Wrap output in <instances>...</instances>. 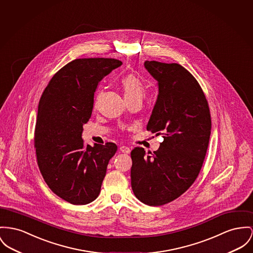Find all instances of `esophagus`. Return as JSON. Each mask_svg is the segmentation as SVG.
<instances>
[{
    "instance_id": "34e87169",
    "label": "esophagus",
    "mask_w": 253,
    "mask_h": 253,
    "mask_svg": "<svg viewBox=\"0 0 253 253\" xmlns=\"http://www.w3.org/2000/svg\"><path fill=\"white\" fill-rule=\"evenodd\" d=\"M120 151L123 152V153H129L130 152V149L128 147L122 146V147H120Z\"/></svg>"
}]
</instances>
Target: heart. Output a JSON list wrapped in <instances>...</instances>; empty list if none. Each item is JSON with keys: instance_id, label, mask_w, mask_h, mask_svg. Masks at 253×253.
<instances>
[{"instance_id": "obj_1", "label": "heart", "mask_w": 253, "mask_h": 253, "mask_svg": "<svg viewBox=\"0 0 253 253\" xmlns=\"http://www.w3.org/2000/svg\"><path fill=\"white\" fill-rule=\"evenodd\" d=\"M122 87L124 89L126 99H132V98H141L143 99L145 95V88L142 84L141 81L132 74H129L123 78Z\"/></svg>"}]
</instances>
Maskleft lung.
Masks as SVG:
<instances>
[{"label":"left lung","mask_w":253,"mask_h":253,"mask_svg":"<svg viewBox=\"0 0 253 253\" xmlns=\"http://www.w3.org/2000/svg\"><path fill=\"white\" fill-rule=\"evenodd\" d=\"M158 96L147 130L162 134L156 152H131V187L140 202L159 206L180 197L197 179L211 133L208 102L192 74L177 63L145 61Z\"/></svg>","instance_id":"left-lung-1"}]
</instances>
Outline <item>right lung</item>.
Returning <instances> with one entry per match:
<instances>
[{
  "mask_svg": "<svg viewBox=\"0 0 253 253\" xmlns=\"http://www.w3.org/2000/svg\"><path fill=\"white\" fill-rule=\"evenodd\" d=\"M122 61L114 58H79L51 78L38 104L34 132L37 164L51 191L76 205L95 201L114 143L84 145V125L91 117L98 84Z\"/></svg>",
  "mask_w": 253,
  "mask_h": 253,
  "instance_id": "right-lung-1",
  "label": "right lung"
}]
</instances>
